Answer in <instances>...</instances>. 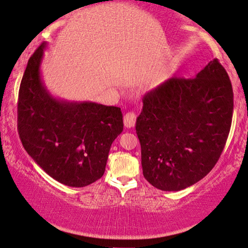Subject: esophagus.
<instances>
[{
	"mask_svg": "<svg viewBox=\"0 0 248 248\" xmlns=\"http://www.w3.org/2000/svg\"><path fill=\"white\" fill-rule=\"evenodd\" d=\"M124 124L125 128H132L136 124V116L135 113L128 112L124 114Z\"/></svg>",
	"mask_w": 248,
	"mask_h": 248,
	"instance_id": "obj_1",
	"label": "esophagus"
}]
</instances>
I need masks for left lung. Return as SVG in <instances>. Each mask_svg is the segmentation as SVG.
<instances>
[{"label": "left lung", "instance_id": "left-lung-1", "mask_svg": "<svg viewBox=\"0 0 248 248\" xmlns=\"http://www.w3.org/2000/svg\"><path fill=\"white\" fill-rule=\"evenodd\" d=\"M233 94L217 59L194 78H170L142 97L136 120L145 179L162 191H180L214 169L227 140Z\"/></svg>", "mask_w": 248, "mask_h": 248}]
</instances>
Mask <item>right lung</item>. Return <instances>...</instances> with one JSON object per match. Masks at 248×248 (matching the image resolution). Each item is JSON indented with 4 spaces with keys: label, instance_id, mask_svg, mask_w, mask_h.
<instances>
[{
    "label": "right lung",
    "instance_id": "obj_1",
    "mask_svg": "<svg viewBox=\"0 0 248 248\" xmlns=\"http://www.w3.org/2000/svg\"><path fill=\"white\" fill-rule=\"evenodd\" d=\"M47 43L28 62L19 90L18 130L28 154L59 183L83 187L102 177L114 139L124 130L120 108L55 97L43 81Z\"/></svg>",
    "mask_w": 248,
    "mask_h": 248
}]
</instances>
